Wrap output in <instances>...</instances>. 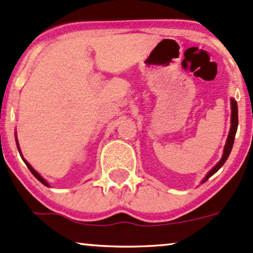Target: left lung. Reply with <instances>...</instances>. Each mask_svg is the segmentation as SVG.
Wrapping results in <instances>:
<instances>
[{
    "mask_svg": "<svg viewBox=\"0 0 253 253\" xmlns=\"http://www.w3.org/2000/svg\"><path fill=\"white\" fill-rule=\"evenodd\" d=\"M237 127H238V107H237V102L235 101V99L231 98V127H230V132H229V136H227L226 144H225V146H224L223 156H222V158H220V161L218 162L216 165H214L212 169L209 171L207 176H205V178L203 179V183L207 182V180L210 178L213 173H216L217 171L223 167V164L226 162L230 152H231V150H232Z\"/></svg>",
    "mask_w": 253,
    "mask_h": 253,
    "instance_id": "1",
    "label": "left lung"
}]
</instances>
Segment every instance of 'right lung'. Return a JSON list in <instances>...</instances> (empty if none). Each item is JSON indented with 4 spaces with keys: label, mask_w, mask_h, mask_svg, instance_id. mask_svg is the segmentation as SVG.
<instances>
[{
    "label": "right lung",
    "mask_w": 253,
    "mask_h": 253,
    "mask_svg": "<svg viewBox=\"0 0 253 253\" xmlns=\"http://www.w3.org/2000/svg\"><path fill=\"white\" fill-rule=\"evenodd\" d=\"M16 144H17V146H18V142H17V137H16ZM18 151H21V150H20V146H18ZM22 160H23V161H24V163H26V165H27V167H28V169H29V170L31 171V173H33V174H34V176H35V177H36V178H37V179H39L41 183H42V184H44V185H45V186H49V183H48V182H46V180H45L44 178H43V177H42V176H41V174H40L39 172H37V171H35V170H34V168H33V167H31V165H30L29 163H28V162H27L26 160H24V158H23V157H22Z\"/></svg>",
    "instance_id": "add662e5"
}]
</instances>
